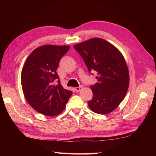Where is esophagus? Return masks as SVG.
I'll list each match as a JSON object with an SVG mask.
<instances>
[{"label":"esophagus","mask_w":156,"mask_h":156,"mask_svg":"<svg viewBox=\"0 0 156 156\" xmlns=\"http://www.w3.org/2000/svg\"><path fill=\"white\" fill-rule=\"evenodd\" d=\"M82 86H80L79 87H76L74 88V90H75L76 92H79V91L82 90Z\"/></svg>","instance_id":"34e87169"}]
</instances>
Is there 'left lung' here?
I'll return each instance as SVG.
<instances>
[{
  "instance_id": "left-lung-1",
  "label": "left lung",
  "mask_w": 156,
  "mask_h": 156,
  "mask_svg": "<svg viewBox=\"0 0 156 156\" xmlns=\"http://www.w3.org/2000/svg\"><path fill=\"white\" fill-rule=\"evenodd\" d=\"M74 48L83 58L88 72H97V82L90 87L93 97L88 102L89 108L97 114L110 113L123 100L129 88V70L123 55L101 38H92Z\"/></svg>"
}]
</instances>
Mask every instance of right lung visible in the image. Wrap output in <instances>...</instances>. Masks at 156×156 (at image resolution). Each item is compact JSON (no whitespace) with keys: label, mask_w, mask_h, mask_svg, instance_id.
<instances>
[{"label":"right lung","mask_w":156,"mask_h":156,"mask_svg":"<svg viewBox=\"0 0 156 156\" xmlns=\"http://www.w3.org/2000/svg\"><path fill=\"white\" fill-rule=\"evenodd\" d=\"M68 45H45L26 59L21 72L23 94L29 105L40 113L53 117L64 111L72 92L63 88L56 72ZM58 80V85L54 84Z\"/></svg>","instance_id":"add662e5"}]
</instances>
